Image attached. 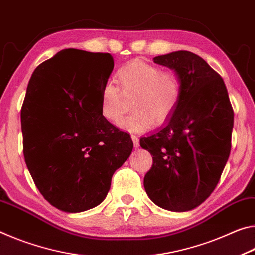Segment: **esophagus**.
I'll return each instance as SVG.
<instances>
[{
	"instance_id": "1",
	"label": "esophagus",
	"mask_w": 255,
	"mask_h": 255,
	"mask_svg": "<svg viewBox=\"0 0 255 255\" xmlns=\"http://www.w3.org/2000/svg\"><path fill=\"white\" fill-rule=\"evenodd\" d=\"M131 137H132V141H133V144H134V147H135V148H139L140 143H139V139H137V136L132 134Z\"/></svg>"
}]
</instances>
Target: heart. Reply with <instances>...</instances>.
<instances>
[{
	"instance_id": "obj_1",
	"label": "heart",
	"mask_w": 255,
	"mask_h": 255,
	"mask_svg": "<svg viewBox=\"0 0 255 255\" xmlns=\"http://www.w3.org/2000/svg\"><path fill=\"white\" fill-rule=\"evenodd\" d=\"M116 81H107L100 89V113L110 122L116 123L124 113V96H131L133 111L120 122L125 131L142 132L152 123L161 124L173 115L182 95L181 80L173 71L134 60L120 66Z\"/></svg>"
}]
</instances>
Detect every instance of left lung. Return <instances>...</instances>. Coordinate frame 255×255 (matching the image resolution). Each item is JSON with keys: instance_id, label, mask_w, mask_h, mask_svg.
I'll return each mask as SVG.
<instances>
[{"instance_id": "8db88e82", "label": "left lung", "mask_w": 255, "mask_h": 255, "mask_svg": "<svg viewBox=\"0 0 255 255\" xmlns=\"http://www.w3.org/2000/svg\"><path fill=\"white\" fill-rule=\"evenodd\" d=\"M153 62L176 72L182 95L166 123L140 139L152 156L143 185L157 206L187 211L218 184L231 153L234 111L223 78L197 54L173 52Z\"/></svg>"}]
</instances>
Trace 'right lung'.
I'll use <instances>...</instances> for the list:
<instances>
[{
	"label": "right lung",
	"mask_w": 255,
	"mask_h": 255,
	"mask_svg": "<svg viewBox=\"0 0 255 255\" xmlns=\"http://www.w3.org/2000/svg\"><path fill=\"white\" fill-rule=\"evenodd\" d=\"M110 53L66 48L33 71L21 108L23 156L37 189L57 209L80 212L106 198L131 155L130 134L100 113Z\"/></svg>",
	"instance_id": "add662e5"
}]
</instances>
